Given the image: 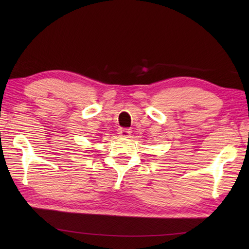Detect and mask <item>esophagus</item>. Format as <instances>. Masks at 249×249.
Returning <instances> with one entry per match:
<instances>
[{"label": "esophagus", "mask_w": 249, "mask_h": 249, "mask_svg": "<svg viewBox=\"0 0 249 249\" xmlns=\"http://www.w3.org/2000/svg\"><path fill=\"white\" fill-rule=\"evenodd\" d=\"M118 134L120 137H122V138H128L130 131L127 128H120L118 130Z\"/></svg>", "instance_id": "34e87169"}]
</instances>
